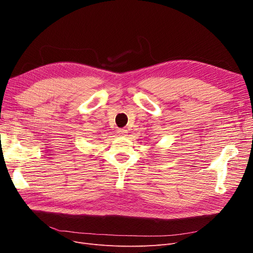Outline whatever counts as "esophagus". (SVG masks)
<instances>
[{
	"label": "esophagus",
	"instance_id": "34e87169",
	"mask_svg": "<svg viewBox=\"0 0 253 253\" xmlns=\"http://www.w3.org/2000/svg\"><path fill=\"white\" fill-rule=\"evenodd\" d=\"M117 133L120 136H126L127 135V131H126V129H125V128H119L118 131H117Z\"/></svg>",
	"mask_w": 253,
	"mask_h": 253
}]
</instances>
